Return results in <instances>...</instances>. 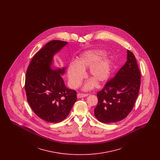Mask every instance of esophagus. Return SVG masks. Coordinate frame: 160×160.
<instances>
[{
  "mask_svg": "<svg viewBox=\"0 0 160 160\" xmlns=\"http://www.w3.org/2000/svg\"><path fill=\"white\" fill-rule=\"evenodd\" d=\"M89 95L88 94H84V93H78L77 94V98H84V97H88Z\"/></svg>",
  "mask_w": 160,
  "mask_h": 160,
  "instance_id": "1",
  "label": "esophagus"
}]
</instances>
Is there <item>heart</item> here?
<instances>
[{"mask_svg": "<svg viewBox=\"0 0 160 160\" xmlns=\"http://www.w3.org/2000/svg\"><path fill=\"white\" fill-rule=\"evenodd\" d=\"M102 50H92L80 54L74 62L69 65L67 77L70 86L78 88L85 77L84 71L89 68L88 76L91 80L84 86V91L92 89L96 83L101 86L108 80L111 74L112 61L108 56H104Z\"/></svg>", "mask_w": 160, "mask_h": 160, "instance_id": "b5f03b06", "label": "heart"}]
</instances>
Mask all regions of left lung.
Instances as JSON below:
<instances>
[{"mask_svg":"<svg viewBox=\"0 0 160 160\" xmlns=\"http://www.w3.org/2000/svg\"><path fill=\"white\" fill-rule=\"evenodd\" d=\"M141 74L135 56L127 50V60L116 75L97 94L96 118L102 123L120 121L132 109L140 86Z\"/></svg>","mask_w":160,"mask_h":160,"instance_id":"obj_1","label":"left lung"}]
</instances>
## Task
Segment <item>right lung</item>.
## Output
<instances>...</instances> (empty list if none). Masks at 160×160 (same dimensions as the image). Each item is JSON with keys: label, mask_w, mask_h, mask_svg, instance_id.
Returning a JSON list of instances; mask_svg holds the SVG:
<instances>
[{"label": "right lung", "mask_w": 160, "mask_h": 160, "mask_svg": "<svg viewBox=\"0 0 160 160\" xmlns=\"http://www.w3.org/2000/svg\"><path fill=\"white\" fill-rule=\"evenodd\" d=\"M68 44L53 40L35 54L26 74L28 102L41 119L58 123L68 115L77 100V92L67 88L62 77L65 67L52 69L54 54Z\"/></svg>", "instance_id": "1"}]
</instances>
